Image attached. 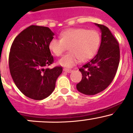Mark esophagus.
I'll return each instance as SVG.
<instances>
[{"label": "esophagus", "instance_id": "1", "mask_svg": "<svg viewBox=\"0 0 133 133\" xmlns=\"http://www.w3.org/2000/svg\"><path fill=\"white\" fill-rule=\"evenodd\" d=\"M63 71L65 72H66V73H71V72H73V70H71V69H66V68H64V69H63Z\"/></svg>", "mask_w": 133, "mask_h": 133}]
</instances>
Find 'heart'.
<instances>
[{
    "instance_id": "heart-1",
    "label": "heart",
    "mask_w": 133,
    "mask_h": 133,
    "mask_svg": "<svg viewBox=\"0 0 133 133\" xmlns=\"http://www.w3.org/2000/svg\"><path fill=\"white\" fill-rule=\"evenodd\" d=\"M60 39L53 38L49 43V49L57 57H60L69 46L70 51L58 60L65 68H72L80 60L85 62L94 57L98 49L100 36L95 29L84 28H69L60 34Z\"/></svg>"
}]
</instances>
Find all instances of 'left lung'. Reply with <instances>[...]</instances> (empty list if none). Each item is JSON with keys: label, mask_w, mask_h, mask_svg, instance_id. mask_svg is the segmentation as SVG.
I'll return each instance as SVG.
<instances>
[{"label": "left lung", "mask_w": 133, "mask_h": 133, "mask_svg": "<svg viewBox=\"0 0 133 133\" xmlns=\"http://www.w3.org/2000/svg\"><path fill=\"white\" fill-rule=\"evenodd\" d=\"M101 31V43L96 55L79 69L82 75L76 89L86 95H95L110 85L120 62L118 42L108 28L95 24Z\"/></svg>", "instance_id": "left-lung-1"}]
</instances>
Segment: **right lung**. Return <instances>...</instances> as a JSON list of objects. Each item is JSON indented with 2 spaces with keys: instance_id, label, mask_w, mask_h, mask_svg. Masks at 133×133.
<instances>
[{
  "instance_id": "right-lung-1",
  "label": "right lung",
  "mask_w": 133,
  "mask_h": 133,
  "mask_svg": "<svg viewBox=\"0 0 133 133\" xmlns=\"http://www.w3.org/2000/svg\"><path fill=\"white\" fill-rule=\"evenodd\" d=\"M54 33L48 27L31 25L15 38L9 55L11 75L18 89L34 100L45 98L55 88L62 67L45 68L53 62L49 43Z\"/></svg>"
}]
</instances>
